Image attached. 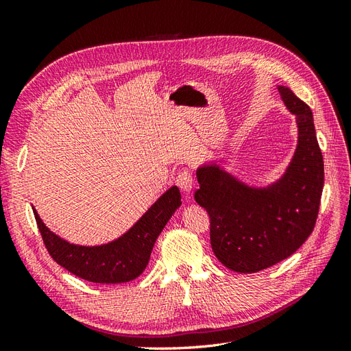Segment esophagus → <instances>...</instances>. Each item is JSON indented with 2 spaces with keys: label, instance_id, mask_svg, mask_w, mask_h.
<instances>
[{
  "label": "esophagus",
  "instance_id": "obj_1",
  "mask_svg": "<svg viewBox=\"0 0 351 351\" xmlns=\"http://www.w3.org/2000/svg\"><path fill=\"white\" fill-rule=\"evenodd\" d=\"M177 186L180 187V190H182L183 193H190L192 192V189H193V186H195V182H193V176L190 174L189 171H180L178 173V176H177Z\"/></svg>",
  "mask_w": 351,
  "mask_h": 351
}]
</instances>
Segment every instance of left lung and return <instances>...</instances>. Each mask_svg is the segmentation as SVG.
<instances>
[{"label": "left lung", "mask_w": 351, "mask_h": 351, "mask_svg": "<svg viewBox=\"0 0 351 351\" xmlns=\"http://www.w3.org/2000/svg\"><path fill=\"white\" fill-rule=\"evenodd\" d=\"M281 98L299 127V145L284 177L267 189L244 186L215 165L200 167L195 192L210 221V246L228 269H267L312 234L324 189V158L309 105L285 86Z\"/></svg>", "instance_id": "1"}]
</instances>
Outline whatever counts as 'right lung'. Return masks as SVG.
<instances>
[{"label": "right lung", "mask_w": 351, "mask_h": 351, "mask_svg": "<svg viewBox=\"0 0 351 351\" xmlns=\"http://www.w3.org/2000/svg\"><path fill=\"white\" fill-rule=\"evenodd\" d=\"M182 205L178 187H171L124 236L102 246H77L49 231L34 209L39 232L51 258L76 277L90 282H129L145 271L154 244L168 219Z\"/></svg>", "instance_id": "add662e5"}]
</instances>
